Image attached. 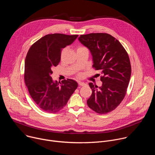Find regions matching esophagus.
I'll return each mask as SVG.
<instances>
[{
  "label": "esophagus",
  "instance_id": "obj_1",
  "mask_svg": "<svg viewBox=\"0 0 155 155\" xmlns=\"http://www.w3.org/2000/svg\"><path fill=\"white\" fill-rule=\"evenodd\" d=\"M78 84L80 86H86V83H84V82H81V81H78Z\"/></svg>",
  "mask_w": 155,
  "mask_h": 155
}]
</instances>
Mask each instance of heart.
<instances>
[{
	"label": "heart",
	"instance_id": "obj_1",
	"mask_svg": "<svg viewBox=\"0 0 155 155\" xmlns=\"http://www.w3.org/2000/svg\"><path fill=\"white\" fill-rule=\"evenodd\" d=\"M84 48H86V47H83V46H78V48H77V51L80 50H81V49H84Z\"/></svg>",
	"mask_w": 155,
	"mask_h": 155
}]
</instances>
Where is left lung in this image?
Returning <instances> with one entry per match:
<instances>
[{
  "label": "left lung",
  "mask_w": 155,
  "mask_h": 155,
  "mask_svg": "<svg viewBox=\"0 0 155 155\" xmlns=\"http://www.w3.org/2000/svg\"><path fill=\"white\" fill-rule=\"evenodd\" d=\"M78 40L90 50L93 68L101 72L102 81L99 87L89 83L93 92L87 104L99 114L112 112L123 100L127 91L131 75L128 54L117 39L107 33L81 35Z\"/></svg>",
  "instance_id": "1"
}]
</instances>
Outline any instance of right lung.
<instances>
[{"mask_svg": "<svg viewBox=\"0 0 155 155\" xmlns=\"http://www.w3.org/2000/svg\"><path fill=\"white\" fill-rule=\"evenodd\" d=\"M78 35L51 34L35 42L25 59V81L37 105L44 112L56 113L61 110L78 87L74 80L53 81V69L61 60L62 48L72 44Z\"/></svg>", "mask_w": 155, "mask_h": 155, "instance_id": "obj_1", "label": "right lung"}]
</instances>
